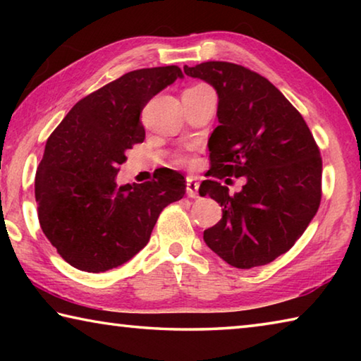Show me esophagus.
Returning a JSON list of instances; mask_svg holds the SVG:
<instances>
[{
	"instance_id": "esophagus-1",
	"label": "esophagus",
	"mask_w": 361,
	"mask_h": 361,
	"mask_svg": "<svg viewBox=\"0 0 361 361\" xmlns=\"http://www.w3.org/2000/svg\"><path fill=\"white\" fill-rule=\"evenodd\" d=\"M186 194L191 199L199 197V183L195 181L194 178H188L186 180Z\"/></svg>"
}]
</instances>
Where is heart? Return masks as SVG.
<instances>
[{
  "mask_svg": "<svg viewBox=\"0 0 361 361\" xmlns=\"http://www.w3.org/2000/svg\"><path fill=\"white\" fill-rule=\"evenodd\" d=\"M199 85H204V84H199ZM194 87H195V85H194ZM178 164H180V166H186V167L194 166V159L189 157V156H180Z\"/></svg>",
  "mask_w": 361,
  "mask_h": 361,
  "instance_id": "obj_1",
  "label": "heart"
}]
</instances>
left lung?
I'll use <instances>...</instances> for the list:
<instances>
[{
    "instance_id": "left-lung-1",
    "label": "left lung",
    "mask_w": 361,
    "mask_h": 361,
    "mask_svg": "<svg viewBox=\"0 0 361 361\" xmlns=\"http://www.w3.org/2000/svg\"><path fill=\"white\" fill-rule=\"evenodd\" d=\"M183 70L218 94L219 126L209 138L207 172L213 178L202 181L199 194L215 199L223 216L204 231V240L231 266H264L295 245L319 210V146L302 116L264 76L229 62ZM224 176H245L247 183L231 196L217 181Z\"/></svg>"
}]
</instances>
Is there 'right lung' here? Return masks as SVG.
<instances>
[{
    "instance_id": "obj_1",
    "label": "right lung",
    "mask_w": 361,
    "mask_h": 361,
    "mask_svg": "<svg viewBox=\"0 0 361 361\" xmlns=\"http://www.w3.org/2000/svg\"><path fill=\"white\" fill-rule=\"evenodd\" d=\"M178 78L176 65L126 73L79 100L47 138L35 178L38 219L79 271L99 274L132 259L161 212L185 195V176L170 169L142 185H116L126 151L145 140L142 109Z\"/></svg>"
}]
</instances>
